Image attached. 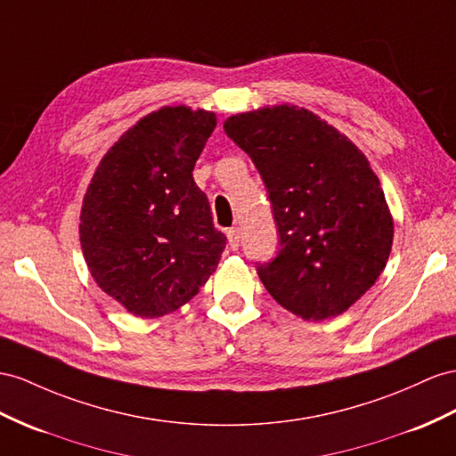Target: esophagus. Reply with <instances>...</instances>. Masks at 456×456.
I'll list each match as a JSON object with an SVG mask.
<instances>
[{
  "instance_id": "obj_1",
  "label": "esophagus",
  "mask_w": 456,
  "mask_h": 456,
  "mask_svg": "<svg viewBox=\"0 0 456 456\" xmlns=\"http://www.w3.org/2000/svg\"><path fill=\"white\" fill-rule=\"evenodd\" d=\"M227 239H229V247L231 250H237L240 247V232L237 227H231L227 231Z\"/></svg>"
}]
</instances>
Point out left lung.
<instances>
[{"label":"left lung","mask_w":456,"mask_h":456,"mask_svg":"<svg viewBox=\"0 0 456 456\" xmlns=\"http://www.w3.org/2000/svg\"><path fill=\"white\" fill-rule=\"evenodd\" d=\"M224 128L270 194L279 252L258 264L267 293L302 320L339 316L389 260L393 217L378 175L345 134L305 108L237 113Z\"/></svg>","instance_id":"8db88e82"}]
</instances>
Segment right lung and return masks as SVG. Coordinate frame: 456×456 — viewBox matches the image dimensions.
Listing matches in <instances>:
<instances>
[{
    "label": "right lung",
    "instance_id": "right-lung-1",
    "mask_svg": "<svg viewBox=\"0 0 456 456\" xmlns=\"http://www.w3.org/2000/svg\"><path fill=\"white\" fill-rule=\"evenodd\" d=\"M216 113L166 106L102 158L80 212V247L103 293L140 318L186 305L216 272L227 237L192 169Z\"/></svg>",
    "mask_w": 456,
    "mask_h": 456
}]
</instances>
